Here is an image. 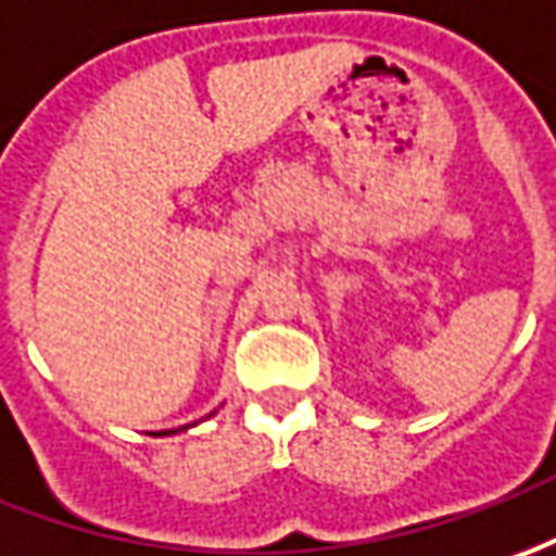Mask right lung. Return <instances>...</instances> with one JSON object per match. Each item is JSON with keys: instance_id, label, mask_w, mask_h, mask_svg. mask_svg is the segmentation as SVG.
Wrapping results in <instances>:
<instances>
[{"instance_id": "right-lung-1", "label": "right lung", "mask_w": 556, "mask_h": 556, "mask_svg": "<svg viewBox=\"0 0 556 556\" xmlns=\"http://www.w3.org/2000/svg\"><path fill=\"white\" fill-rule=\"evenodd\" d=\"M169 432H173V429H167V432H164V435H169Z\"/></svg>"}]
</instances>
